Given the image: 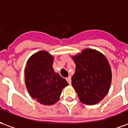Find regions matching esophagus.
<instances>
[{"label": "esophagus", "instance_id": "1", "mask_svg": "<svg viewBox=\"0 0 128 128\" xmlns=\"http://www.w3.org/2000/svg\"><path fill=\"white\" fill-rule=\"evenodd\" d=\"M66 80H67V81H68V83L70 84L71 82H72V80H71V76H69L68 78H66Z\"/></svg>", "mask_w": 128, "mask_h": 128}]
</instances>
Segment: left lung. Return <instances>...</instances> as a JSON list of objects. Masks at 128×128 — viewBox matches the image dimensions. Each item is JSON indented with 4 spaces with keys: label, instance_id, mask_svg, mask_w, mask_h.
Returning <instances> with one entry per match:
<instances>
[{
    "label": "left lung",
    "instance_id": "8db88e82",
    "mask_svg": "<svg viewBox=\"0 0 128 128\" xmlns=\"http://www.w3.org/2000/svg\"><path fill=\"white\" fill-rule=\"evenodd\" d=\"M76 64L72 84L80 101L94 105L108 94L112 81V72L108 60L98 50L86 48L72 56Z\"/></svg>",
    "mask_w": 128,
    "mask_h": 128
}]
</instances>
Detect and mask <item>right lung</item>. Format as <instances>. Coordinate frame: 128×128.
<instances>
[{
	"label": "right lung",
	"mask_w": 128,
	"mask_h": 128,
	"mask_svg": "<svg viewBox=\"0 0 128 128\" xmlns=\"http://www.w3.org/2000/svg\"><path fill=\"white\" fill-rule=\"evenodd\" d=\"M54 58L46 51L41 50L30 56L24 70V80L31 98L44 105H52L60 99L65 86L69 85L53 69Z\"/></svg>",
	"instance_id": "obj_1"
}]
</instances>
